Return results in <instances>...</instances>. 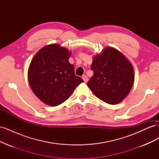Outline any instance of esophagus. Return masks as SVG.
I'll return each mask as SVG.
<instances>
[{"label":"esophagus","instance_id":"obj_1","mask_svg":"<svg viewBox=\"0 0 159 159\" xmlns=\"http://www.w3.org/2000/svg\"><path fill=\"white\" fill-rule=\"evenodd\" d=\"M82 79L84 80V82L85 83H87L88 82V78L87 76H86L85 75H84L83 76H82Z\"/></svg>","mask_w":159,"mask_h":159}]
</instances>
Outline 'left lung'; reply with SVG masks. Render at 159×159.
Here are the masks:
<instances>
[{"mask_svg": "<svg viewBox=\"0 0 159 159\" xmlns=\"http://www.w3.org/2000/svg\"><path fill=\"white\" fill-rule=\"evenodd\" d=\"M91 68L93 75L87 85L96 97L115 105L128 95L134 84V70L121 52L113 47L105 48L93 56Z\"/></svg>", "mask_w": 159, "mask_h": 159, "instance_id": "obj_1", "label": "left lung"}]
</instances>
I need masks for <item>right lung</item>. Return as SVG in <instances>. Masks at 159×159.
Instances as JSON below:
<instances>
[{"mask_svg":"<svg viewBox=\"0 0 159 159\" xmlns=\"http://www.w3.org/2000/svg\"><path fill=\"white\" fill-rule=\"evenodd\" d=\"M71 53L57 44L46 45L32 58L28 80L32 91L42 102L57 106L68 99L84 80L76 76L68 59Z\"/></svg>","mask_w":159,"mask_h":159,"instance_id":"obj_1","label":"right lung"}]
</instances>
